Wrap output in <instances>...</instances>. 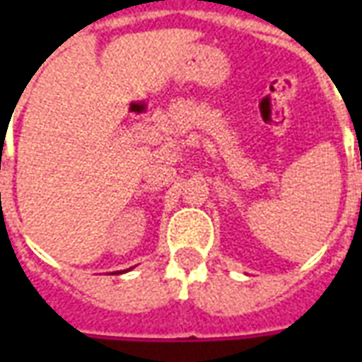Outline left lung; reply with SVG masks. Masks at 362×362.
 I'll return each mask as SVG.
<instances>
[{"label": "left lung", "mask_w": 362, "mask_h": 362, "mask_svg": "<svg viewBox=\"0 0 362 362\" xmlns=\"http://www.w3.org/2000/svg\"><path fill=\"white\" fill-rule=\"evenodd\" d=\"M361 166H362V163H361Z\"/></svg>", "instance_id": "obj_1"}]
</instances>
